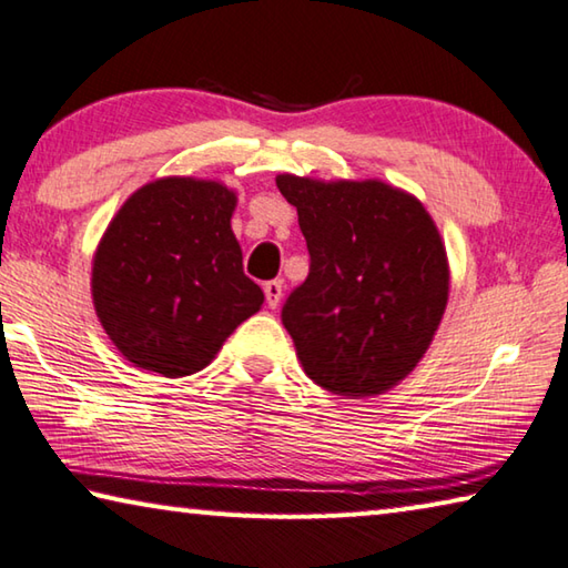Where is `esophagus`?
<instances>
[{
    "label": "esophagus",
    "mask_w": 568,
    "mask_h": 568,
    "mask_svg": "<svg viewBox=\"0 0 568 568\" xmlns=\"http://www.w3.org/2000/svg\"><path fill=\"white\" fill-rule=\"evenodd\" d=\"M265 291V303L271 307H277V303L283 301V281H267L263 285Z\"/></svg>",
    "instance_id": "34e87169"
}]
</instances>
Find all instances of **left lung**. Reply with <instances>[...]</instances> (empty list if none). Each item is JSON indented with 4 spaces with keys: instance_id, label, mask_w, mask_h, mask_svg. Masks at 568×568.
Segmentation results:
<instances>
[{
    "instance_id": "left-lung-1",
    "label": "left lung",
    "mask_w": 568,
    "mask_h": 568,
    "mask_svg": "<svg viewBox=\"0 0 568 568\" xmlns=\"http://www.w3.org/2000/svg\"><path fill=\"white\" fill-rule=\"evenodd\" d=\"M297 210L311 273L283 325L307 378L348 398L378 396L416 368L448 303V257L416 197L381 180L277 175Z\"/></svg>"
}]
</instances>
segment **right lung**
<instances>
[{
  "mask_svg": "<svg viewBox=\"0 0 568 568\" xmlns=\"http://www.w3.org/2000/svg\"><path fill=\"white\" fill-rule=\"evenodd\" d=\"M223 182L162 178L124 200L92 261V301L118 351L138 368L182 378L203 371L227 335L261 311L230 227Z\"/></svg>",
  "mask_w": 568,
  "mask_h": 568,
  "instance_id": "obj_1",
  "label": "right lung"
}]
</instances>
